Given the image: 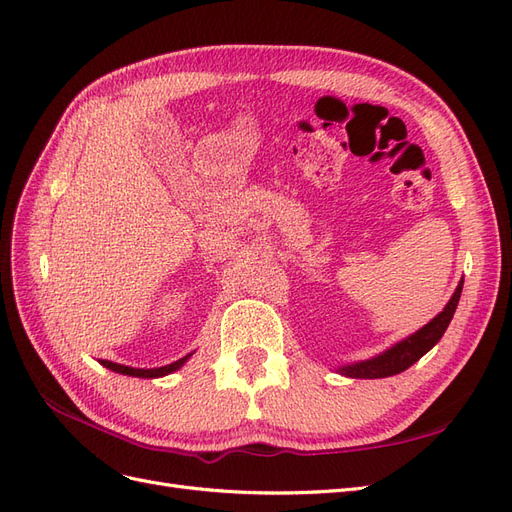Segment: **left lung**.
Listing matches in <instances>:
<instances>
[{
	"label": "left lung",
	"instance_id": "left-lung-1",
	"mask_svg": "<svg viewBox=\"0 0 512 512\" xmlns=\"http://www.w3.org/2000/svg\"><path fill=\"white\" fill-rule=\"evenodd\" d=\"M461 288H463V282H459L451 301L446 303L442 312L431 322H427L423 329H418L410 337L401 339V342H397L389 350H384L382 354L374 356V359L339 367V374H344L348 378L374 380V378H389V376L401 374V371H406L410 365H414L423 354H427L442 339L444 331L448 329V324H451V320H453V314H455L459 297H461Z\"/></svg>",
	"mask_w": 512,
	"mask_h": 512
}]
</instances>
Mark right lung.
<instances>
[{
    "instance_id": "add662e5",
    "label": "right lung",
    "mask_w": 512,
    "mask_h": 512,
    "mask_svg": "<svg viewBox=\"0 0 512 512\" xmlns=\"http://www.w3.org/2000/svg\"><path fill=\"white\" fill-rule=\"evenodd\" d=\"M194 354V352H192ZM192 354H185L183 359L170 363V365H164V367H153V369H138V367H128V365H119V363H113V361H102L100 363L111 369V371H117V374H123V376H134V378H162V376H168L173 374V371H177L179 367H183V363L190 359Z\"/></svg>"
}]
</instances>
